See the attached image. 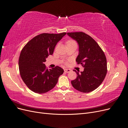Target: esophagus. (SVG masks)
Segmentation results:
<instances>
[{
	"instance_id": "34e87169",
	"label": "esophagus",
	"mask_w": 128,
	"mask_h": 128,
	"mask_svg": "<svg viewBox=\"0 0 128 128\" xmlns=\"http://www.w3.org/2000/svg\"><path fill=\"white\" fill-rule=\"evenodd\" d=\"M70 71H71V70H70V69H65L64 70V72L65 73H70Z\"/></svg>"
}]
</instances>
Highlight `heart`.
<instances>
[{
	"label": "heart",
	"instance_id": "obj_1",
	"mask_svg": "<svg viewBox=\"0 0 128 128\" xmlns=\"http://www.w3.org/2000/svg\"><path fill=\"white\" fill-rule=\"evenodd\" d=\"M75 42L73 41V40H68L66 42V44H70V43H72V42Z\"/></svg>",
	"mask_w": 128,
	"mask_h": 128
}]
</instances>
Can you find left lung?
I'll return each instance as SVG.
<instances>
[{
  "instance_id": "1",
  "label": "left lung",
  "mask_w": 128,
  "mask_h": 128,
  "mask_svg": "<svg viewBox=\"0 0 128 128\" xmlns=\"http://www.w3.org/2000/svg\"><path fill=\"white\" fill-rule=\"evenodd\" d=\"M67 34L76 40L79 45V54L76 62L84 68L71 81L72 86L83 93L90 92L96 90L104 80L107 73L106 58L104 53L96 41L85 32H72Z\"/></svg>"
}]
</instances>
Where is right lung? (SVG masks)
I'll use <instances>...</instances> for the list:
<instances>
[{
    "mask_svg": "<svg viewBox=\"0 0 128 128\" xmlns=\"http://www.w3.org/2000/svg\"><path fill=\"white\" fill-rule=\"evenodd\" d=\"M66 34L42 33L23 47L19 58V70L22 81L31 91L38 94L47 92L55 87L63 74V68L57 66L48 70L44 62L53 54L56 45Z\"/></svg>",
    "mask_w": 128,
    "mask_h": 128,
    "instance_id": "1",
    "label": "right lung"
}]
</instances>
